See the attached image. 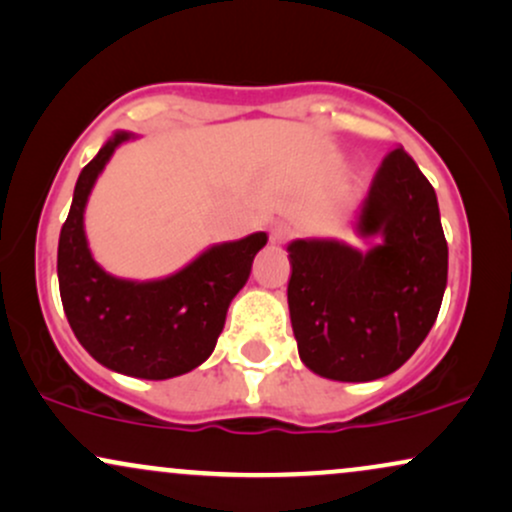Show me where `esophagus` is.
Here are the masks:
<instances>
[{
    "instance_id": "34e87169",
    "label": "esophagus",
    "mask_w": 512,
    "mask_h": 512,
    "mask_svg": "<svg viewBox=\"0 0 512 512\" xmlns=\"http://www.w3.org/2000/svg\"><path fill=\"white\" fill-rule=\"evenodd\" d=\"M271 241L274 243H283V241H288V236H290V226L286 224V222H276L274 226H271Z\"/></svg>"
}]
</instances>
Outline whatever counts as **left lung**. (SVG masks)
Masks as SVG:
<instances>
[{"instance_id": "left-lung-1", "label": "left lung", "mask_w": 512, "mask_h": 512, "mask_svg": "<svg viewBox=\"0 0 512 512\" xmlns=\"http://www.w3.org/2000/svg\"><path fill=\"white\" fill-rule=\"evenodd\" d=\"M357 229L380 245H288L297 352L309 371L342 383L385 378L411 359L437 319L449 271L435 189L404 148L375 172Z\"/></svg>"}]
</instances>
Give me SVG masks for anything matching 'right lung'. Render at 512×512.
<instances>
[{
	"instance_id": "right-lung-1",
	"label": "right lung",
	"mask_w": 512,
	"mask_h": 512,
	"mask_svg": "<svg viewBox=\"0 0 512 512\" xmlns=\"http://www.w3.org/2000/svg\"><path fill=\"white\" fill-rule=\"evenodd\" d=\"M132 134L115 132L84 165L58 238V290L75 338L111 371L146 380L189 373L210 357L226 309L245 286L267 234L212 245L198 260L160 281H125L94 262L84 238V205L115 148Z\"/></svg>"
}]
</instances>
